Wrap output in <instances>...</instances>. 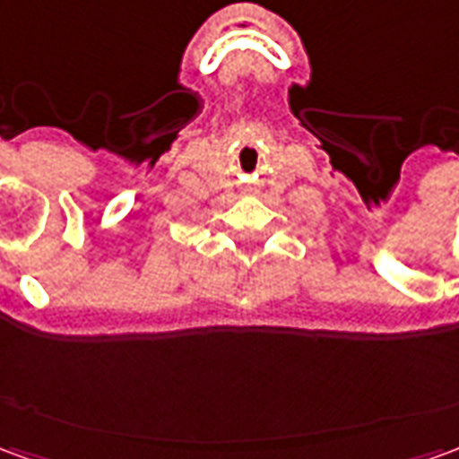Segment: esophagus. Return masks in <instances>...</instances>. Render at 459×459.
<instances>
[{"instance_id": "esophagus-1", "label": "esophagus", "mask_w": 459, "mask_h": 459, "mask_svg": "<svg viewBox=\"0 0 459 459\" xmlns=\"http://www.w3.org/2000/svg\"><path fill=\"white\" fill-rule=\"evenodd\" d=\"M246 194H255V189H253V186H248V189H246Z\"/></svg>"}]
</instances>
